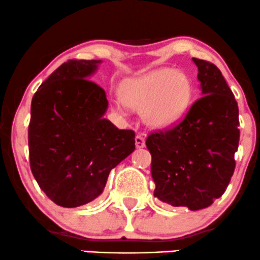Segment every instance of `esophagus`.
I'll list each match as a JSON object with an SVG mask.
<instances>
[{
  "label": "esophagus",
  "instance_id": "obj_1",
  "mask_svg": "<svg viewBox=\"0 0 260 260\" xmlns=\"http://www.w3.org/2000/svg\"><path fill=\"white\" fill-rule=\"evenodd\" d=\"M136 147L137 148H144L145 147V138L143 135L136 136Z\"/></svg>",
  "mask_w": 260,
  "mask_h": 260
}]
</instances>
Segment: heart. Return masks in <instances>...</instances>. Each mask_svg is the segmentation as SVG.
Listing matches in <instances>:
<instances>
[{"label": "heart", "mask_w": 260, "mask_h": 260, "mask_svg": "<svg viewBox=\"0 0 260 260\" xmlns=\"http://www.w3.org/2000/svg\"><path fill=\"white\" fill-rule=\"evenodd\" d=\"M119 98L125 106L142 111L148 125L167 128L180 121L187 112L192 85L181 71L159 69L124 81L119 87ZM113 106L117 111L123 110L119 101L113 102Z\"/></svg>", "instance_id": "heart-1"}]
</instances>
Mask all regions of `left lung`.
I'll return each mask as SVG.
<instances>
[{"label": "left lung", "mask_w": 260, "mask_h": 260, "mask_svg": "<svg viewBox=\"0 0 260 260\" xmlns=\"http://www.w3.org/2000/svg\"><path fill=\"white\" fill-rule=\"evenodd\" d=\"M202 98L170 129L148 136L154 196L172 206L206 209L226 191L236 168L238 105L212 62L192 58Z\"/></svg>", "instance_id": "8db88e82"}]
</instances>
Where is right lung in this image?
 Wrapping results in <instances>:
<instances>
[{"label": "right lung", "mask_w": 260, "mask_h": 260, "mask_svg": "<svg viewBox=\"0 0 260 260\" xmlns=\"http://www.w3.org/2000/svg\"><path fill=\"white\" fill-rule=\"evenodd\" d=\"M101 60H69L39 86L28 128L30 170L62 207L99 198L110 172L136 148V135L104 118L106 92L90 76Z\"/></svg>", "instance_id": "obj_1"}]
</instances>
